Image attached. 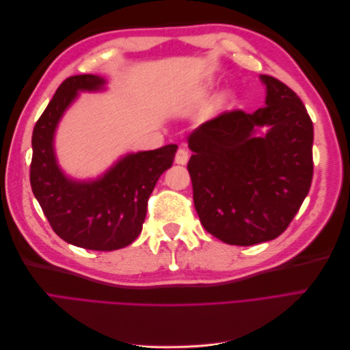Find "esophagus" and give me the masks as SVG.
<instances>
[{
    "mask_svg": "<svg viewBox=\"0 0 350 350\" xmlns=\"http://www.w3.org/2000/svg\"><path fill=\"white\" fill-rule=\"evenodd\" d=\"M188 152L185 150V149H178V152H176V154H175V162L178 163V165H185L187 162H188Z\"/></svg>",
    "mask_w": 350,
    "mask_h": 350,
    "instance_id": "esophagus-1",
    "label": "esophagus"
}]
</instances>
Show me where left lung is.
Here are the masks:
<instances>
[{
  "label": "left lung",
  "instance_id": "obj_1",
  "mask_svg": "<svg viewBox=\"0 0 350 350\" xmlns=\"http://www.w3.org/2000/svg\"><path fill=\"white\" fill-rule=\"evenodd\" d=\"M266 107L220 113L188 137L197 215L229 245H256L289 226L310 191L314 126L302 100L280 80L261 74ZM267 124L264 137L256 126Z\"/></svg>",
  "mask_w": 350,
  "mask_h": 350
}]
</instances>
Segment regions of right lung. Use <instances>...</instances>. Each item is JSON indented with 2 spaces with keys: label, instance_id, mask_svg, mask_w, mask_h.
I'll return each instance as SVG.
<instances>
[{
  "label": "right lung",
  "instance_id": "1",
  "mask_svg": "<svg viewBox=\"0 0 350 350\" xmlns=\"http://www.w3.org/2000/svg\"><path fill=\"white\" fill-rule=\"evenodd\" d=\"M105 80L81 74L66 79L36 121L31 134L30 185L55 234L84 250L113 251L140 235L147 201L166 169L176 144L122 157L96 181L77 183L61 172L54 153V133L79 90H99Z\"/></svg>",
  "mask_w": 350,
  "mask_h": 350
}]
</instances>
